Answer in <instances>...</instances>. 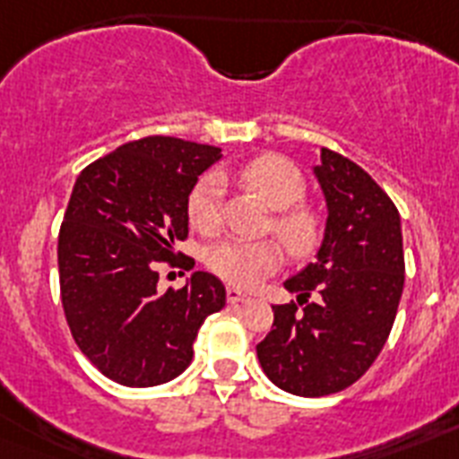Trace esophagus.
I'll return each mask as SVG.
<instances>
[{
    "instance_id": "obj_1",
    "label": "esophagus",
    "mask_w": 459,
    "mask_h": 459,
    "mask_svg": "<svg viewBox=\"0 0 459 459\" xmlns=\"http://www.w3.org/2000/svg\"><path fill=\"white\" fill-rule=\"evenodd\" d=\"M227 301L230 303H246L250 301L248 294H243V291L234 290V287H227Z\"/></svg>"
}]
</instances>
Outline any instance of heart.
<instances>
[{"label": "heart", "mask_w": 459, "mask_h": 459, "mask_svg": "<svg viewBox=\"0 0 459 459\" xmlns=\"http://www.w3.org/2000/svg\"><path fill=\"white\" fill-rule=\"evenodd\" d=\"M238 179L275 211L271 230L285 243L294 257H307L322 241V221L312 209L296 202L306 195V179L301 169L278 153H262L238 169ZM222 181L218 174H206L193 186L188 195V222L202 234L216 232L221 227ZM206 269L227 285L238 290H253L266 275L282 264V248L278 241H243L225 238L213 243L204 255Z\"/></svg>", "instance_id": "heart-1"}]
</instances>
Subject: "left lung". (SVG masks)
<instances>
[{
  "mask_svg": "<svg viewBox=\"0 0 459 459\" xmlns=\"http://www.w3.org/2000/svg\"><path fill=\"white\" fill-rule=\"evenodd\" d=\"M328 221L317 262L287 280L296 301L273 306L257 344L275 386L303 397L344 391L386 344L404 287L400 213L366 169L322 149L315 168Z\"/></svg>",
  "mask_w": 459,
  "mask_h": 459,
  "instance_id": "1",
  "label": "left lung"
}]
</instances>
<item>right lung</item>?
I'll use <instances>...</instances> for the list:
<instances>
[{
    "label": "right lung",
    "mask_w": 459,
    "mask_h": 459,
    "mask_svg": "<svg viewBox=\"0 0 459 459\" xmlns=\"http://www.w3.org/2000/svg\"><path fill=\"white\" fill-rule=\"evenodd\" d=\"M221 149L149 135L93 160L73 186L59 227V291L71 335L121 386H158L190 366L209 315L225 307L216 275L195 271L158 291V266L190 271L188 195Z\"/></svg>",
    "instance_id": "obj_1"
}]
</instances>
